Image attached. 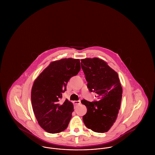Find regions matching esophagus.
<instances>
[{
    "label": "esophagus",
    "instance_id": "esophagus-1",
    "mask_svg": "<svg viewBox=\"0 0 155 155\" xmlns=\"http://www.w3.org/2000/svg\"><path fill=\"white\" fill-rule=\"evenodd\" d=\"M73 103L75 105H77V104H80L81 102H80V101H75L73 102Z\"/></svg>",
    "mask_w": 155,
    "mask_h": 155
}]
</instances>
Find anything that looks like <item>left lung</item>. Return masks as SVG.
I'll return each instance as SVG.
<instances>
[{
	"label": "left lung",
	"instance_id": "1",
	"mask_svg": "<svg viewBox=\"0 0 155 155\" xmlns=\"http://www.w3.org/2000/svg\"><path fill=\"white\" fill-rule=\"evenodd\" d=\"M81 61L89 90L97 94L99 99L93 102L81 101L87 108L83 121L94 132H107L115 123L121 106L123 89L118 74L102 59L85 58Z\"/></svg>",
	"mask_w": 155,
	"mask_h": 155
}]
</instances>
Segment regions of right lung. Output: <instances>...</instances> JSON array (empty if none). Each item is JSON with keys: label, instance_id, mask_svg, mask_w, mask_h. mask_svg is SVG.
<instances>
[{"label": "right lung", "instance_id": "obj_1", "mask_svg": "<svg viewBox=\"0 0 155 155\" xmlns=\"http://www.w3.org/2000/svg\"><path fill=\"white\" fill-rule=\"evenodd\" d=\"M81 69L80 59L65 58L52 61L34 82L31 103L38 123L45 131L56 134L66 130L74 111L73 104L61 101L71 77Z\"/></svg>", "mask_w": 155, "mask_h": 155}]
</instances>
